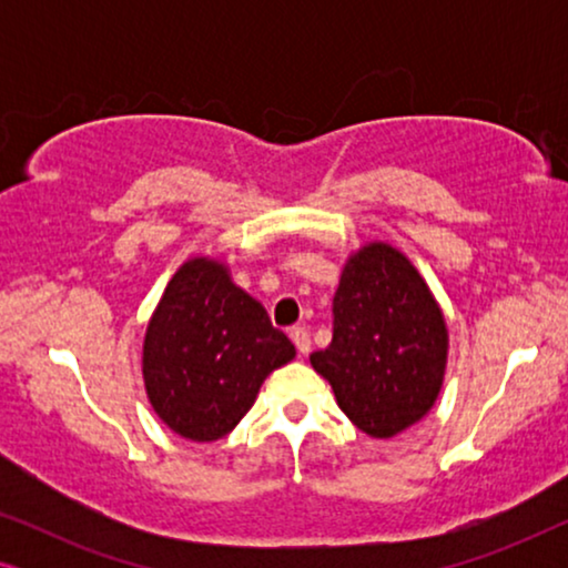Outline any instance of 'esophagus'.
<instances>
[{"label":"esophagus","instance_id":"1","mask_svg":"<svg viewBox=\"0 0 568 568\" xmlns=\"http://www.w3.org/2000/svg\"><path fill=\"white\" fill-rule=\"evenodd\" d=\"M292 341H294V346H297V352L305 356V354H310V336H307V331L305 328H292Z\"/></svg>","mask_w":568,"mask_h":568}]
</instances>
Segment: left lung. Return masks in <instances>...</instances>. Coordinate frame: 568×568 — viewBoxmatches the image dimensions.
Listing matches in <instances>:
<instances>
[{
  "mask_svg": "<svg viewBox=\"0 0 568 568\" xmlns=\"http://www.w3.org/2000/svg\"><path fill=\"white\" fill-rule=\"evenodd\" d=\"M447 348L429 284L398 247L375 240L346 258L333 297V341L310 364L328 379L348 422L390 439L439 398Z\"/></svg>",
  "mask_w": 568,
  "mask_h": 568,
  "instance_id": "8db88e82",
  "label": "left lung"
}]
</instances>
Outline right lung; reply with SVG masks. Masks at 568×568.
<instances>
[{
	"label": "right lung",
	"mask_w": 568,
	"mask_h": 568,
	"mask_svg": "<svg viewBox=\"0 0 568 568\" xmlns=\"http://www.w3.org/2000/svg\"><path fill=\"white\" fill-rule=\"evenodd\" d=\"M294 354L230 268L196 255L175 271L146 323V398L178 437L222 439L251 410L263 379Z\"/></svg>",
	"instance_id": "right-lung-1"
}]
</instances>
